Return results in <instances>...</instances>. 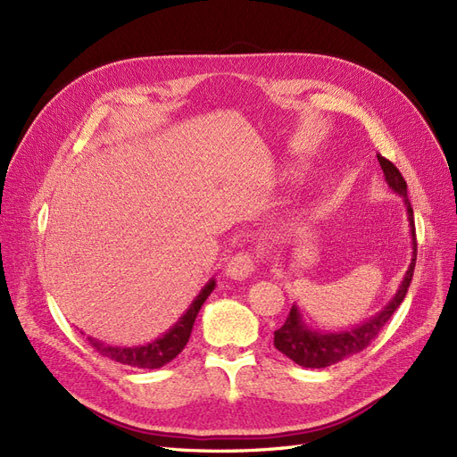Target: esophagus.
Masks as SVG:
<instances>
[{
  "instance_id": "34e87169",
  "label": "esophagus",
  "mask_w": 457,
  "mask_h": 457,
  "mask_svg": "<svg viewBox=\"0 0 457 457\" xmlns=\"http://www.w3.org/2000/svg\"><path fill=\"white\" fill-rule=\"evenodd\" d=\"M255 270V255L250 252H242L232 255L227 261V276L232 280H245L247 276H252V272Z\"/></svg>"
}]
</instances>
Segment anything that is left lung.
<instances>
[{
	"instance_id": "left-lung-1",
	"label": "left lung",
	"mask_w": 457,
	"mask_h": 457,
	"mask_svg": "<svg viewBox=\"0 0 457 457\" xmlns=\"http://www.w3.org/2000/svg\"><path fill=\"white\" fill-rule=\"evenodd\" d=\"M378 160L383 170L386 185H389V188L396 192L398 196H403V202L406 205V213L410 220L411 250H413L411 262L404 274L403 282H400L396 289L395 297L386 303L376 316H371L370 320L362 322L356 328L345 329V331H334V334H331V331L329 334H324V331L311 329L305 322H303V316L297 305L289 309L284 326L274 331V347L282 354H286L289 361H294L303 368H328L331 364L343 361V358L364 351L368 345L378 337L383 326L389 322V318L395 314V311L400 307V303L404 301L408 294L413 269H416V257H418L416 225H413V210L408 200V185L393 162L383 158L381 154H378Z\"/></svg>"
}]
</instances>
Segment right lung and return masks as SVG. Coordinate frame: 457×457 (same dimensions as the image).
Listing matches in <instances>:
<instances>
[{
    "mask_svg": "<svg viewBox=\"0 0 457 457\" xmlns=\"http://www.w3.org/2000/svg\"><path fill=\"white\" fill-rule=\"evenodd\" d=\"M213 289H215V278H212L202 287V292L196 295L195 301L190 303V307L181 318H179V322L171 329L165 331L162 337L154 339L152 343L139 345V347H112V345H104L93 337H87V339L96 353L108 356L110 361L114 362L135 366V368H148V370L162 368L163 364L171 362L173 358L185 349L196 316Z\"/></svg>",
    "mask_w": 457,
    "mask_h": 457,
    "instance_id": "1",
    "label": "right lung"
}]
</instances>
